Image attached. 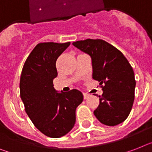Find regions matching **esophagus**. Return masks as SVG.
I'll list each match as a JSON object with an SVG mask.
<instances>
[{"label": "esophagus", "instance_id": "34e87169", "mask_svg": "<svg viewBox=\"0 0 152 152\" xmlns=\"http://www.w3.org/2000/svg\"><path fill=\"white\" fill-rule=\"evenodd\" d=\"M83 96H84V99H87V98L89 96V95L87 93H83Z\"/></svg>", "mask_w": 152, "mask_h": 152}]
</instances>
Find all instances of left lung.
Instances as JSON below:
<instances>
[{
    "label": "left lung",
    "mask_w": 152,
    "mask_h": 152,
    "mask_svg": "<svg viewBox=\"0 0 152 152\" xmlns=\"http://www.w3.org/2000/svg\"><path fill=\"white\" fill-rule=\"evenodd\" d=\"M91 57L92 77L103 94L94 114L102 124L116 126L128 117L134 100L136 81L131 65L122 53L105 40L87 39L73 42Z\"/></svg>",
    "instance_id": "8db88e82"
}]
</instances>
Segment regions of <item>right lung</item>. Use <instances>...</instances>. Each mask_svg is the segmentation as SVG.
<instances>
[{
  "label": "right lung",
  "instance_id": "right-lung-1",
  "mask_svg": "<svg viewBox=\"0 0 152 152\" xmlns=\"http://www.w3.org/2000/svg\"><path fill=\"white\" fill-rule=\"evenodd\" d=\"M71 44L39 42L26 59L20 77V96L26 113L36 128L50 137H61L73 128L75 110L83 101L77 89L57 93L53 78L56 61Z\"/></svg>",
  "mask_w": 152,
  "mask_h": 152
}]
</instances>
